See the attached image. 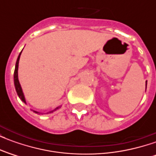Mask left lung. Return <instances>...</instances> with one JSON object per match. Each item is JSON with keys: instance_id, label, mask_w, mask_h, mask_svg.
Returning a JSON list of instances; mask_svg holds the SVG:
<instances>
[{"instance_id": "obj_1", "label": "left lung", "mask_w": 156, "mask_h": 156, "mask_svg": "<svg viewBox=\"0 0 156 156\" xmlns=\"http://www.w3.org/2000/svg\"><path fill=\"white\" fill-rule=\"evenodd\" d=\"M146 86H147V81H146Z\"/></svg>"}]
</instances>
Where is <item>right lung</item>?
<instances>
[{
  "label": "right lung",
  "mask_w": 156,
  "mask_h": 156,
  "mask_svg": "<svg viewBox=\"0 0 156 156\" xmlns=\"http://www.w3.org/2000/svg\"><path fill=\"white\" fill-rule=\"evenodd\" d=\"M22 51L20 52L18 58H17V60H16V62L15 71H14V85H15V88H16V94H17V95H18V97L20 98V99H21L22 102H24L25 104H27L25 96H24V94H23V92H22V87H21V84H20V83H19V79H18V64H19V60H20V56H21V54H22ZM61 108V106H58V107L55 108L54 109H52V110H51L50 112H48L47 114H48V113H52V112L58 110V108ZM33 112L36 113V114H40L39 112H37V111H33Z\"/></svg>",
  "instance_id": "add662e5"
}]
</instances>
